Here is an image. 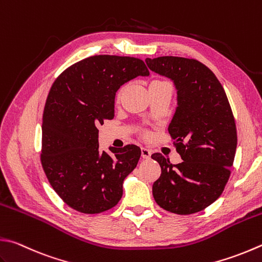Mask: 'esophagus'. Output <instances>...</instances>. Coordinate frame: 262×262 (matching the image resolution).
<instances>
[{
  "mask_svg": "<svg viewBox=\"0 0 262 262\" xmlns=\"http://www.w3.org/2000/svg\"><path fill=\"white\" fill-rule=\"evenodd\" d=\"M141 156H142V159H146V160L150 159V156H151V150H150V149H148V148L142 147V148H141Z\"/></svg>",
  "mask_w": 262,
  "mask_h": 262,
  "instance_id": "34e87169",
  "label": "esophagus"
}]
</instances>
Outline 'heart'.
<instances>
[{
	"label": "heart",
	"instance_id": "obj_1",
	"mask_svg": "<svg viewBox=\"0 0 262 262\" xmlns=\"http://www.w3.org/2000/svg\"><path fill=\"white\" fill-rule=\"evenodd\" d=\"M155 82H160V81H155ZM118 98H120V93H118L117 97H116V100L118 101ZM142 136L144 137H148V132H142Z\"/></svg>",
	"mask_w": 262,
	"mask_h": 262
}]
</instances>
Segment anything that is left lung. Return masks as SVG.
<instances>
[{
	"instance_id": "left-lung-1",
	"label": "left lung",
	"mask_w": 262,
	"mask_h": 262,
	"mask_svg": "<svg viewBox=\"0 0 262 262\" xmlns=\"http://www.w3.org/2000/svg\"><path fill=\"white\" fill-rule=\"evenodd\" d=\"M146 63L176 85L178 107L169 133L182 159L171 164L161 152L151 155L162 170L152 196L172 213H196L219 199L230 177L237 131L228 98L213 72L196 59L165 56Z\"/></svg>"
}]
</instances>
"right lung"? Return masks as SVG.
Listing matches in <instances>:
<instances>
[{
  "instance_id": "add662e5",
  "label": "right lung",
  "mask_w": 262,
  "mask_h": 262,
  "mask_svg": "<svg viewBox=\"0 0 262 262\" xmlns=\"http://www.w3.org/2000/svg\"><path fill=\"white\" fill-rule=\"evenodd\" d=\"M148 75L139 58L99 54L75 62L53 82L42 118L41 163L52 188L72 209L95 214L120 202L123 181L141 150L126 145L100 152L97 127L114 118L121 85Z\"/></svg>"
}]
</instances>
